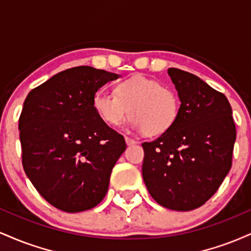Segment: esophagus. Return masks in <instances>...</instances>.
<instances>
[{
	"mask_svg": "<svg viewBox=\"0 0 251 251\" xmlns=\"http://www.w3.org/2000/svg\"><path fill=\"white\" fill-rule=\"evenodd\" d=\"M125 140H126V144H127V145H134V144L137 143L134 139H132V138L127 137V135L125 137Z\"/></svg>",
	"mask_w": 251,
	"mask_h": 251,
	"instance_id": "esophagus-1",
	"label": "esophagus"
}]
</instances>
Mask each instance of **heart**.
Wrapping results in <instances>:
<instances>
[{"label": "heart", "instance_id": "1", "mask_svg": "<svg viewBox=\"0 0 251 251\" xmlns=\"http://www.w3.org/2000/svg\"><path fill=\"white\" fill-rule=\"evenodd\" d=\"M93 106L98 116L111 126L120 125L129 113L132 125L146 135L165 133L179 113V99L171 88L139 74L118 83L116 94L98 92Z\"/></svg>", "mask_w": 251, "mask_h": 251}]
</instances>
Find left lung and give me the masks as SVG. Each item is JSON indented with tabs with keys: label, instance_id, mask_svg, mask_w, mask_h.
<instances>
[{
	"label": "left lung",
	"instance_id": "left-lung-1",
	"mask_svg": "<svg viewBox=\"0 0 251 251\" xmlns=\"http://www.w3.org/2000/svg\"><path fill=\"white\" fill-rule=\"evenodd\" d=\"M180 99L175 125L143 143V178L164 208H200L221 186L232 165L236 126L226 97L189 72L169 68Z\"/></svg>",
	"mask_w": 251,
	"mask_h": 251
}]
</instances>
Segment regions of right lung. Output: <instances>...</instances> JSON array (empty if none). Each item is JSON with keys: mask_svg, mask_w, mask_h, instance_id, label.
<instances>
[{"mask_svg": "<svg viewBox=\"0 0 251 251\" xmlns=\"http://www.w3.org/2000/svg\"><path fill=\"white\" fill-rule=\"evenodd\" d=\"M114 73L79 66L28 93L19 119L22 165L48 203L66 212L97 206L126 149L122 134L98 116L93 99Z\"/></svg>", "mask_w": 251, "mask_h": 251, "instance_id": "1", "label": "right lung"}]
</instances>
